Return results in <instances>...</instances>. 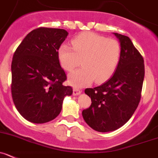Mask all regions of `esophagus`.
I'll list each match as a JSON object with an SVG mask.
<instances>
[{
	"instance_id": "34e87169",
	"label": "esophagus",
	"mask_w": 158,
	"mask_h": 158,
	"mask_svg": "<svg viewBox=\"0 0 158 158\" xmlns=\"http://www.w3.org/2000/svg\"><path fill=\"white\" fill-rule=\"evenodd\" d=\"M81 92H82V91H81L80 89H76V88H74V89H73V95L74 96L79 95V94H81Z\"/></svg>"
}]
</instances>
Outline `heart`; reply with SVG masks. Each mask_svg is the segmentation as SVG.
Listing matches in <instances>:
<instances>
[{"label": "heart", "mask_w": 158, "mask_h": 158, "mask_svg": "<svg viewBox=\"0 0 158 158\" xmlns=\"http://www.w3.org/2000/svg\"><path fill=\"white\" fill-rule=\"evenodd\" d=\"M120 43L94 32H83L67 44L59 46L57 60L66 72H72L79 64L82 69L70 74L69 82L76 87H83L94 82H103L114 73L121 60Z\"/></svg>", "instance_id": "obj_1"}]
</instances>
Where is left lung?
Instances as JSON below:
<instances>
[{"instance_id":"obj_1","label":"left lung","mask_w":158,"mask_h":158,"mask_svg":"<svg viewBox=\"0 0 158 158\" xmlns=\"http://www.w3.org/2000/svg\"><path fill=\"white\" fill-rule=\"evenodd\" d=\"M122 48L117 69L107 82L85 93L91 97L90 107L82 110L84 120L94 130L114 131L130 119L141 98L144 61L129 37L115 33Z\"/></svg>"}]
</instances>
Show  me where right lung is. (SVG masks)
Instances as JSON below:
<instances>
[{
	"label": "right lung",
	"mask_w": 158,
	"mask_h": 158,
	"mask_svg": "<svg viewBox=\"0 0 158 158\" xmlns=\"http://www.w3.org/2000/svg\"><path fill=\"white\" fill-rule=\"evenodd\" d=\"M69 32L62 29L40 27L31 31L19 44L11 62V96L18 111L33 123L55 118L65 96L72 88L57 60L59 46Z\"/></svg>",
	"instance_id": "obj_1"
}]
</instances>
